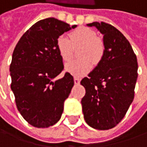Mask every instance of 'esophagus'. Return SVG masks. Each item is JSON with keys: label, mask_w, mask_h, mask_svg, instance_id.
<instances>
[{"label": "esophagus", "mask_w": 147, "mask_h": 147, "mask_svg": "<svg viewBox=\"0 0 147 147\" xmlns=\"http://www.w3.org/2000/svg\"><path fill=\"white\" fill-rule=\"evenodd\" d=\"M80 82H81V79H80V78H78V77H75V78H74V82H75V84L78 85V84H80Z\"/></svg>", "instance_id": "obj_1"}]
</instances>
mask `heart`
<instances>
[{"mask_svg":"<svg viewBox=\"0 0 147 147\" xmlns=\"http://www.w3.org/2000/svg\"><path fill=\"white\" fill-rule=\"evenodd\" d=\"M60 36L56 40V49L64 61H69L73 55L74 49L81 47L78 57L79 61H74L65 65V71L75 76H82L88 73L92 64L97 65L104 55V44L96 37L94 30L81 27L73 30L69 35Z\"/></svg>","mask_w":147,"mask_h":147,"instance_id":"heart-1","label":"heart"}]
</instances>
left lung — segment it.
Returning <instances> with one entry per match:
<instances>
[{
  "instance_id": "1",
  "label": "left lung",
  "mask_w": 147,
  "mask_h": 147,
  "mask_svg": "<svg viewBox=\"0 0 147 147\" xmlns=\"http://www.w3.org/2000/svg\"><path fill=\"white\" fill-rule=\"evenodd\" d=\"M103 35L104 55L81 84L86 89L82 99L84 119L97 130H109L125 117L134 99L137 60L123 34L105 22H92Z\"/></svg>"
}]
</instances>
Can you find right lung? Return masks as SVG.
I'll return each mask as SVG.
<instances>
[{"mask_svg":"<svg viewBox=\"0 0 147 147\" xmlns=\"http://www.w3.org/2000/svg\"><path fill=\"white\" fill-rule=\"evenodd\" d=\"M76 27L52 17L40 20L22 36L14 49L11 88L19 112L35 127L47 128L61 119L74 79L66 72L61 79L53 81L64 69L56 40Z\"/></svg>","mask_w":147,"mask_h":147,"instance_id":"1","label":"right lung"}]
</instances>
